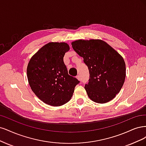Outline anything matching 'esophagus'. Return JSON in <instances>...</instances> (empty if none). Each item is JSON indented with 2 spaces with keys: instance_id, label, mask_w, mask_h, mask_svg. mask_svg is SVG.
Segmentation results:
<instances>
[{
  "instance_id": "34e87169",
  "label": "esophagus",
  "mask_w": 146,
  "mask_h": 146,
  "mask_svg": "<svg viewBox=\"0 0 146 146\" xmlns=\"http://www.w3.org/2000/svg\"><path fill=\"white\" fill-rule=\"evenodd\" d=\"M76 78L79 80V81H81V76H80V75H77Z\"/></svg>"
}]
</instances>
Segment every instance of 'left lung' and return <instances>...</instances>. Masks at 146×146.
Returning a JSON list of instances; mask_svg holds the SVG:
<instances>
[{"mask_svg": "<svg viewBox=\"0 0 146 146\" xmlns=\"http://www.w3.org/2000/svg\"><path fill=\"white\" fill-rule=\"evenodd\" d=\"M72 45L83 58L89 70V82L84 87L89 98L100 104L112 100L120 92L125 81L123 58L100 39H80L72 42Z\"/></svg>", "mask_w": 146, "mask_h": 146, "instance_id": "obj_1", "label": "left lung"}]
</instances>
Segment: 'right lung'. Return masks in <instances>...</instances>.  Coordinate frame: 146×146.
Listing matches in <instances>:
<instances>
[{
  "instance_id": "right-lung-1",
  "label": "right lung",
  "mask_w": 146,
  "mask_h": 146,
  "mask_svg": "<svg viewBox=\"0 0 146 146\" xmlns=\"http://www.w3.org/2000/svg\"><path fill=\"white\" fill-rule=\"evenodd\" d=\"M69 50L65 42H49L32 56L28 64L27 78L31 90L48 105L66 104L79 83L68 74L64 62L65 53Z\"/></svg>"
}]
</instances>
